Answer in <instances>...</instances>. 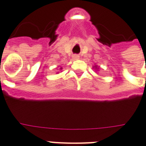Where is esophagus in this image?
Here are the masks:
<instances>
[{
	"mask_svg": "<svg viewBox=\"0 0 146 146\" xmlns=\"http://www.w3.org/2000/svg\"><path fill=\"white\" fill-rule=\"evenodd\" d=\"M73 59H75V60H77V59H80V56L79 55H73Z\"/></svg>",
	"mask_w": 146,
	"mask_h": 146,
	"instance_id": "obj_1",
	"label": "esophagus"
}]
</instances>
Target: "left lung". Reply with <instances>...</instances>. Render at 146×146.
Masks as SVG:
<instances>
[{
    "label": "left lung",
    "instance_id": "1",
    "mask_svg": "<svg viewBox=\"0 0 146 146\" xmlns=\"http://www.w3.org/2000/svg\"><path fill=\"white\" fill-rule=\"evenodd\" d=\"M93 68H94V70H96V71H98V70H99V67H98L97 65H95V66H93Z\"/></svg>",
    "mask_w": 146,
    "mask_h": 146
}]
</instances>
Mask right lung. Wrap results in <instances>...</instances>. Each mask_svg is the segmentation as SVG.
<instances>
[{"mask_svg": "<svg viewBox=\"0 0 146 146\" xmlns=\"http://www.w3.org/2000/svg\"><path fill=\"white\" fill-rule=\"evenodd\" d=\"M62 67H61V68H59V70H62ZM57 73H59V72H57Z\"/></svg>", "mask_w": 146, "mask_h": 146, "instance_id": "add662e5", "label": "right lung"}]
</instances>
